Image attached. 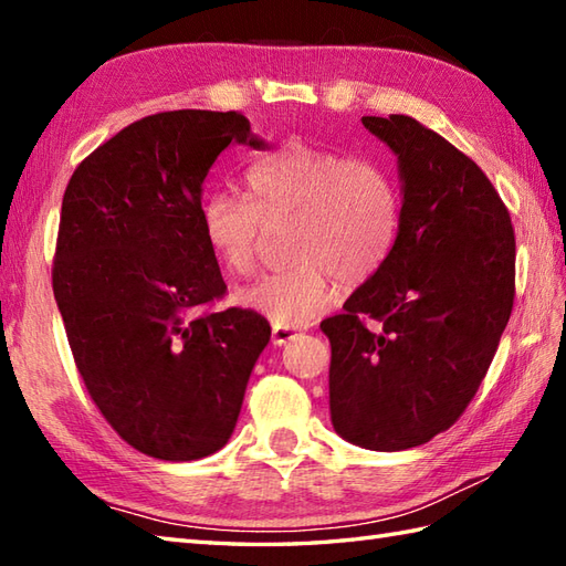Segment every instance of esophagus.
Listing matches in <instances>:
<instances>
[{
  "instance_id": "1",
  "label": "esophagus",
  "mask_w": 566,
  "mask_h": 566,
  "mask_svg": "<svg viewBox=\"0 0 566 566\" xmlns=\"http://www.w3.org/2000/svg\"><path fill=\"white\" fill-rule=\"evenodd\" d=\"M296 335H298V331H292V328H272V345L282 347L290 340H294Z\"/></svg>"
}]
</instances>
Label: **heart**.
Segmentation results:
<instances>
[{
  "label": "heart",
  "mask_w": 566,
  "mask_h": 566,
  "mask_svg": "<svg viewBox=\"0 0 566 566\" xmlns=\"http://www.w3.org/2000/svg\"><path fill=\"white\" fill-rule=\"evenodd\" d=\"M252 199L216 189L201 203V228L213 255L233 274L258 262L264 226L294 219L286 238L290 268L258 276L233 302L274 328H302L345 290L367 284L391 258L401 199L377 163L292 140L248 170Z\"/></svg>",
  "instance_id": "obj_1"
}]
</instances>
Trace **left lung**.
<instances>
[{
  "label": "left lung",
  "instance_id": "obj_1",
  "mask_svg": "<svg viewBox=\"0 0 566 566\" xmlns=\"http://www.w3.org/2000/svg\"><path fill=\"white\" fill-rule=\"evenodd\" d=\"M363 124L399 160L401 228L381 272L321 331L335 432L396 452L448 430L474 399L511 318L515 235L482 167L436 130L403 114Z\"/></svg>",
  "mask_w": 566,
  "mask_h": 566
}]
</instances>
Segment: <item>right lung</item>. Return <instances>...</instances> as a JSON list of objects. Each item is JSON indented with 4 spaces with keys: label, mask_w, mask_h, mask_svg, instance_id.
<instances>
[{
    "label": "right lung",
    "mask_w": 566,
    "mask_h": 566,
    "mask_svg": "<svg viewBox=\"0 0 566 566\" xmlns=\"http://www.w3.org/2000/svg\"><path fill=\"white\" fill-rule=\"evenodd\" d=\"M270 148L238 112L140 118L72 172L53 294L80 377L130 448L167 462L221 450L270 323L255 311L199 314L226 294L201 228V195L231 146Z\"/></svg>",
    "instance_id": "right-lung-1"
}]
</instances>
